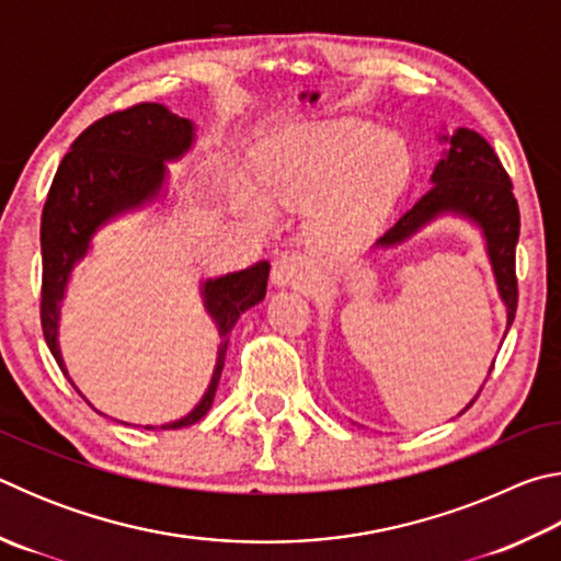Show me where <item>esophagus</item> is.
Returning <instances> with one entry per match:
<instances>
[{"mask_svg":"<svg viewBox=\"0 0 561 561\" xmlns=\"http://www.w3.org/2000/svg\"><path fill=\"white\" fill-rule=\"evenodd\" d=\"M272 282L277 287H291V289H309L314 284V264L301 252H287L274 262L272 267Z\"/></svg>","mask_w":561,"mask_h":561,"instance_id":"34e87169","label":"esophagus"}]
</instances>
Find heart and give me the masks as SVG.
<instances>
[{"label":"heart","instance_id":"heart-1","mask_svg":"<svg viewBox=\"0 0 561 561\" xmlns=\"http://www.w3.org/2000/svg\"><path fill=\"white\" fill-rule=\"evenodd\" d=\"M408 178L405 146L358 118L321 121L282 138L260 173L264 201L282 207L317 205L311 232L346 242L391 210ZM254 215L264 220L260 210Z\"/></svg>","mask_w":561,"mask_h":561}]
</instances>
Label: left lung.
Masks as SVG:
<instances>
[{"label": "left lung", "instance_id": "obj_1", "mask_svg": "<svg viewBox=\"0 0 561 561\" xmlns=\"http://www.w3.org/2000/svg\"><path fill=\"white\" fill-rule=\"evenodd\" d=\"M455 210L468 215L488 237V252L495 270L497 287L507 304V327L517 311L515 250L519 240V207L512 195V180L500 158L480 133L458 128L450 136V148L435 165L433 185L393 227H388L376 244H396L438 213Z\"/></svg>", "mask_w": 561, "mask_h": 561}]
</instances>
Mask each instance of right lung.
I'll use <instances>...</instances> for the list:
<instances>
[{
    "instance_id": "1",
    "label": "right lung",
    "mask_w": 561,
    "mask_h": 561,
    "mask_svg": "<svg viewBox=\"0 0 561 561\" xmlns=\"http://www.w3.org/2000/svg\"><path fill=\"white\" fill-rule=\"evenodd\" d=\"M193 140V123L170 113L160 103H136L93 121L71 144L51 180L42 213V329L46 346L64 371L56 324L66 279L76 260L89 250L96 227L128 207H136L163 183V160L183 156ZM270 262L227 274L205 284V301L220 327V354L213 383L201 405L183 421L163 425L165 431L185 428L210 411L220 381L230 331L244 309L267 294ZM66 374V371H64Z\"/></svg>"
}]
</instances>
